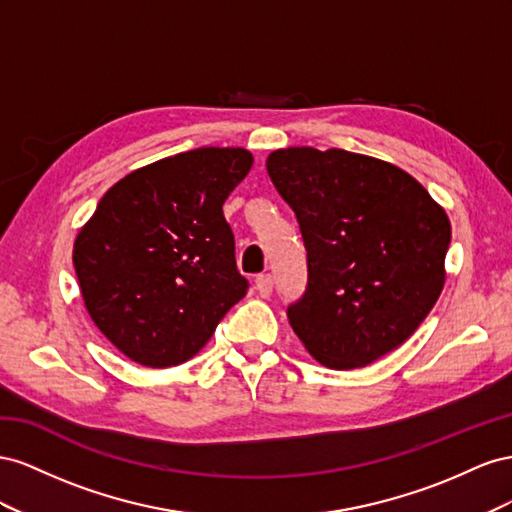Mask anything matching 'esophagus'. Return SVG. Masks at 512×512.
Returning <instances> with one entry per match:
<instances>
[{"mask_svg": "<svg viewBox=\"0 0 512 512\" xmlns=\"http://www.w3.org/2000/svg\"><path fill=\"white\" fill-rule=\"evenodd\" d=\"M255 289L259 291L261 298H270L274 289V279L270 274H259L255 279Z\"/></svg>", "mask_w": 512, "mask_h": 512, "instance_id": "34e87169", "label": "esophagus"}]
</instances>
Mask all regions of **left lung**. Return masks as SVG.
Segmentation results:
<instances>
[{"label": "left lung", "instance_id": "left-lung-1", "mask_svg": "<svg viewBox=\"0 0 512 512\" xmlns=\"http://www.w3.org/2000/svg\"><path fill=\"white\" fill-rule=\"evenodd\" d=\"M266 169L306 248L298 339L330 369L371 364L412 337L444 287L450 223L410 173L345 150L287 148Z\"/></svg>", "mask_w": 512, "mask_h": 512}]
</instances>
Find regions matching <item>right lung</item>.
Instances as JSON below:
<instances>
[{
    "instance_id": "add662e5",
    "label": "right lung",
    "mask_w": 512,
    "mask_h": 512,
    "mask_svg": "<svg viewBox=\"0 0 512 512\" xmlns=\"http://www.w3.org/2000/svg\"><path fill=\"white\" fill-rule=\"evenodd\" d=\"M253 167L242 148H197L128 173L75 240L87 313L124 356L165 369L193 358L244 298L223 203Z\"/></svg>"
}]
</instances>
